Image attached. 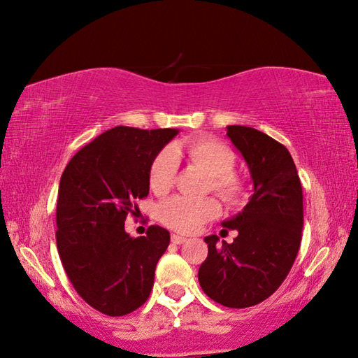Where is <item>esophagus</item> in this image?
<instances>
[{"label": "esophagus", "instance_id": "obj_1", "mask_svg": "<svg viewBox=\"0 0 358 358\" xmlns=\"http://www.w3.org/2000/svg\"><path fill=\"white\" fill-rule=\"evenodd\" d=\"M171 240H172V243H175V245H181V243H185V241H186V237H183V235L172 234Z\"/></svg>", "mask_w": 358, "mask_h": 358}]
</instances>
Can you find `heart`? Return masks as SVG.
<instances>
[{"label":"heart","mask_w":358,"mask_h":358,"mask_svg":"<svg viewBox=\"0 0 358 358\" xmlns=\"http://www.w3.org/2000/svg\"><path fill=\"white\" fill-rule=\"evenodd\" d=\"M186 155L191 164L210 177L208 189L217 194L224 202L238 203L245 197V181L234 172L237 156L234 150L220 141L208 137L196 138L185 147L173 145L161 150L150 166L148 183L155 194H166L172 189L178 173V157ZM217 201L207 199L172 197L159 207V220L169 229L191 234L205 222L220 215Z\"/></svg>","instance_id":"heart-1"}]
</instances>
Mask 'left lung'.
Wrapping results in <instances>:
<instances>
[{
	"label": "left lung",
	"instance_id": "left-lung-1",
	"mask_svg": "<svg viewBox=\"0 0 358 358\" xmlns=\"http://www.w3.org/2000/svg\"><path fill=\"white\" fill-rule=\"evenodd\" d=\"M227 136L245 157L252 196L243 211L222 222L237 230L232 243L205 238L208 256L199 282L211 300L227 308L264 301L281 286L300 250L303 191L292 156L282 143L248 126H227Z\"/></svg>",
	"mask_w": 358,
	"mask_h": 358
}]
</instances>
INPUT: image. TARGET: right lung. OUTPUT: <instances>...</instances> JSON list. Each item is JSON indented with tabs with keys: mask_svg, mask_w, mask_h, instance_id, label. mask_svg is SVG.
<instances>
[{
	"mask_svg": "<svg viewBox=\"0 0 358 358\" xmlns=\"http://www.w3.org/2000/svg\"><path fill=\"white\" fill-rule=\"evenodd\" d=\"M177 134L117 126L78 150L59 180V259L77 294L107 316L136 311L153 289L171 234L150 226L145 237L132 238L124 221L138 213L136 202L150 191L151 162Z\"/></svg>",
	"mask_w": 358,
	"mask_h": 358,
	"instance_id": "obj_1",
	"label": "right lung"
}]
</instances>
